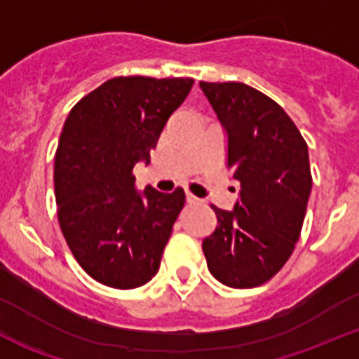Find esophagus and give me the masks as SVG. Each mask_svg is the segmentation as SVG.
Here are the masks:
<instances>
[{"mask_svg": "<svg viewBox=\"0 0 359 359\" xmlns=\"http://www.w3.org/2000/svg\"><path fill=\"white\" fill-rule=\"evenodd\" d=\"M186 200L189 203H196V202H200V198H196L195 195H193V193H189V191H186Z\"/></svg>", "mask_w": 359, "mask_h": 359, "instance_id": "obj_1", "label": "esophagus"}]
</instances>
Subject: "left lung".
I'll return each instance as SVG.
<instances>
[{
  "mask_svg": "<svg viewBox=\"0 0 359 359\" xmlns=\"http://www.w3.org/2000/svg\"><path fill=\"white\" fill-rule=\"evenodd\" d=\"M227 132V166L240 184L232 211L211 205L202 241L209 272L231 288H254L290 259L311 193L308 144L280 105L241 82H200Z\"/></svg>",
  "mask_w": 359,
  "mask_h": 359,
  "instance_id": "1",
  "label": "left lung"
}]
</instances>
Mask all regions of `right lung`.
<instances>
[{"label": "right lung", "instance_id": "right-lung-1", "mask_svg": "<svg viewBox=\"0 0 359 359\" xmlns=\"http://www.w3.org/2000/svg\"><path fill=\"white\" fill-rule=\"evenodd\" d=\"M193 79L116 76L71 109L55 154L57 216L75 259L98 283L118 290L147 284L186 195L182 187L140 193L135 163H150L168 118Z\"/></svg>", "mask_w": 359, "mask_h": 359}]
</instances>
